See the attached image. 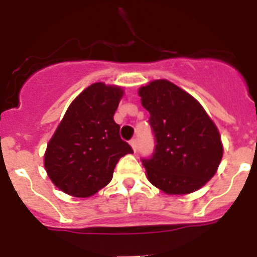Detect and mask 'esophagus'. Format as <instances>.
I'll list each match as a JSON object with an SVG mask.
<instances>
[{
  "label": "esophagus",
  "instance_id": "obj_1",
  "mask_svg": "<svg viewBox=\"0 0 257 257\" xmlns=\"http://www.w3.org/2000/svg\"><path fill=\"white\" fill-rule=\"evenodd\" d=\"M130 144H131V147H133L134 151H136V148H138V139H136V138L131 139L130 140Z\"/></svg>",
  "mask_w": 257,
  "mask_h": 257
}]
</instances>
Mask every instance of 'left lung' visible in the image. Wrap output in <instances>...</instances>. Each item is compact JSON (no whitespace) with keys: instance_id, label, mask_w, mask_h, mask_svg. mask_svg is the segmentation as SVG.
<instances>
[{"instance_id":"8db88e82","label":"left lung","mask_w":257,"mask_h":257,"mask_svg":"<svg viewBox=\"0 0 257 257\" xmlns=\"http://www.w3.org/2000/svg\"><path fill=\"white\" fill-rule=\"evenodd\" d=\"M156 147L143 158L148 180L167 194H188L212 178L222 158L217 127L201 104L167 79L139 90Z\"/></svg>"}]
</instances>
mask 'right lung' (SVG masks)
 <instances>
[{"instance_id":"obj_1","label":"right lung","mask_w":257,"mask_h":257,"mask_svg":"<svg viewBox=\"0 0 257 257\" xmlns=\"http://www.w3.org/2000/svg\"><path fill=\"white\" fill-rule=\"evenodd\" d=\"M123 90L92 83L72 101L47 144L45 169L56 187L90 197L108 185L119 158L134 153L113 119Z\"/></svg>"}]
</instances>
